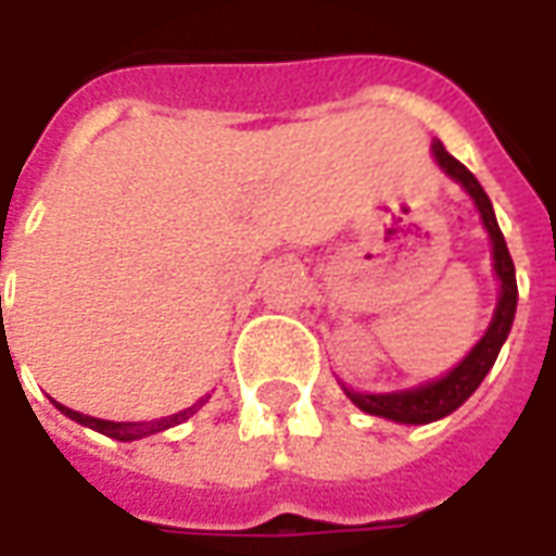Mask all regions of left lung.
Returning a JSON list of instances; mask_svg holds the SVG:
<instances>
[{
    "instance_id": "obj_1",
    "label": "left lung",
    "mask_w": 556,
    "mask_h": 556,
    "mask_svg": "<svg viewBox=\"0 0 556 556\" xmlns=\"http://www.w3.org/2000/svg\"><path fill=\"white\" fill-rule=\"evenodd\" d=\"M431 154L453 181H458L465 187L473 205L479 207V217L485 223L491 238V258H494V274L501 279V298H497V309H494V318H491L485 337L479 339L477 345L470 349L465 361L458 363L455 369L438 378V381H429V384H419L414 390H399V393H354L345 387L349 399L366 414L372 417L393 419V422H408V426H426V422H434V419L453 414L455 408H462L467 399L473 396V390L482 384V378L489 375V369L497 361L501 354V345L509 337L515 318V303H518V286H515V265L513 255L506 250V241H503V231L494 219V207H491V199L485 195V190L479 187V181L473 178V172L467 169L465 163L458 160L443 148L441 139L431 142Z\"/></svg>"
}]
</instances>
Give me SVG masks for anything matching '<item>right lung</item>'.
<instances>
[{
    "label": "right lung",
    "mask_w": 556,
    "mask_h": 556,
    "mask_svg": "<svg viewBox=\"0 0 556 556\" xmlns=\"http://www.w3.org/2000/svg\"><path fill=\"white\" fill-rule=\"evenodd\" d=\"M205 402H207V396L199 399V402H195V405H190V408H184V410H178V414H172V417L151 419V422H113V419L86 417V414H79V410L65 408V405H59V402H55V408L62 410L65 417L77 419L79 426H89V429L101 431V434H106V438H115V441H139V438H148V434H157V431L172 429V426H178V422H184V419H190L195 414V410L205 405Z\"/></svg>",
    "instance_id": "right-lung-1"
}]
</instances>
